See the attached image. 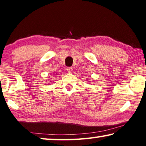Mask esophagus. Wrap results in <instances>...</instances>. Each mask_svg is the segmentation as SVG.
Segmentation results:
<instances>
[{
    "instance_id": "obj_1",
    "label": "esophagus",
    "mask_w": 146,
    "mask_h": 146,
    "mask_svg": "<svg viewBox=\"0 0 146 146\" xmlns=\"http://www.w3.org/2000/svg\"><path fill=\"white\" fill-rule=\"evenodd\" d=\"M67 70H68L69 73H72V71H73L72 67H68V68H67Z\"/></svg>"
}]
</instances>
